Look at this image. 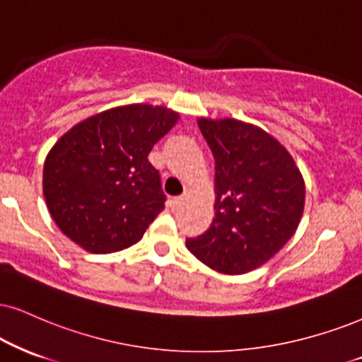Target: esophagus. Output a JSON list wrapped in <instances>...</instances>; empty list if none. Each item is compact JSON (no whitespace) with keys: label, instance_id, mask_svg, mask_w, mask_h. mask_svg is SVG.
Wrapping results in <instances>:
<instances>
[{"label":"esophagus","instance_id":"1","mask_svg":"<svg viewBox=\"0 0 362 362\" xmlns=\"http://www.w3.org/2000/svg\"><path fill=\"white\" fill-rule=\"evenodd\" d=\"M188 199H189V194H188V193H185V194L177 196V198H173V199H171V206H173L174 209H177V208L185 206V204H186V202H188Z\"/></svg>","mask_w":362,"mask_h":362}]
</instances>
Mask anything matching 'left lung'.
Instances as JSON below:
<instances>
[{
	"instance_id": "left-lung-1",
	"label": "left lung",
	"mask_w": 362,
	"mask_h": 362,
	"mask_svg": "<svg viewBox=\"0 0 362 362\" xmlns=\"http://www.w3.org/2000/svg\"><path fill=\"white\" fill-rule=\"evenodd\" d=\"M215 156V218L186 247L209 269L242 275L274 258L296 233L305 182L288 151L236 119H198Z\"/></svg>"
}]
</instances>
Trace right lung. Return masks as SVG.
Instances as JSON below:
<instances>
[{
  "instance_id": "1",
  "label": "right lung",
  "mask_w": 362,
  "mask_h": 362,
  "mask_svg": "<svg viewBox=\"0 0 362 362\" xmlns=\"http://www.w3.org/2000/svg\"><path fill=\"white\" fill-rule=\"evenodd\" d=\"M177 120L168 107L131 104L65 132L43 164L45 202L62 233L90 253L139 242L166 202L147 156Z\"/></svg>"
}]
</instances>
